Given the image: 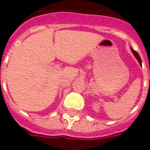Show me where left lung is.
<instances>
[{
	"label": "left lung",
	"instance_id": "8db88e82",
	"mask_svg": "<svg viewBox=\"0 0 150 150\" xmlns=\"http://www.w3.org/2000/svg\"><path fill=\"white\" fill-rule=\"evenodd\" d=\"M131 50H132V54H134V56L136 57V59H137V61L139 62V63H140V65H142V59H141V58H140V56H139V54L137 53V51H135L134 50L132 49V47H131Z\"/></svg>",
	"mask_w": 150,
	"mask_h": 150
}]
</instances>
